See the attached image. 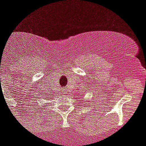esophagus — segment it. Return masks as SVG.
<instances>
[{
  "label": "esophagus",
  "mask_w": 146,
  "mask_h": 146,
  "mask_svg": "<svg viewBox=\"0 0 146 146\" xmlns=\"http://www.w3.org/2000/svg\"><path fill=\"white\" fill-rule=\"evenodd\" d=\"M62 91H61V92H62V94H64V95H65V94H66V93H67V90H66V89H64V88H62Z\"/></svg>",
  "instance_id": "obj_1"
}]
</instances>
